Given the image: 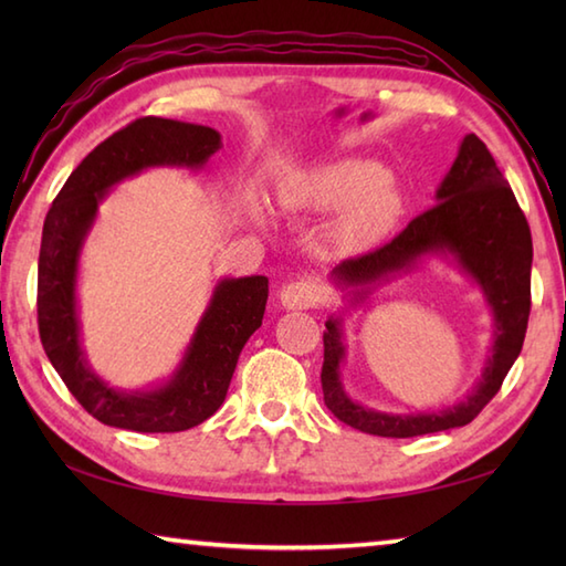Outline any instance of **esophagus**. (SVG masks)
<instances>
[{
    "instance_id": "esophagus-1",
    "label": "esophagus",
    "mask_w": 566,
    "mask_h": 566,
    "mask_svg": "<svg viewBox=\"0 0 566 566\" xmlns=\"http://www.w3.org/2000/svg\"><path fill=\"white\" fill-rule=\"evenodd\" d=\"M280 302L284 308L290 311H302V308H311L321 302V290L314 282L298 280V282H290L282 286L280 292Z\"/></svg>"
}]
</instances>
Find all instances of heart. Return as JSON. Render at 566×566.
<instances>
[{
  "mask_svg": "<svg viewBox=\"0 0 566 566\" xmlns=\"http://www.w3.org/2000/svg\"><path fill=\"white\" fill-rule=\"evenodd\" d=\"M292 209L337 211L328 228V240L340 252L375 248L387 238L403 213V199L384 167L345 158L302 175L286 191Z\"/></svg>",
  "mask_w": 566,
  "mask_h": 566,
  "instance_id": "obj_1",
  "label": "heart"
}]
</instances>
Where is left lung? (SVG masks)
Returning <instances> with one entry per match:
<instances>
[{"mask_svg": "<svg viewBox=\"0 0 566 566\" xmlns=\"http://www.w3.org/2000/svg\"><path fill=\"white\" fill-rule=\"evenodd\" d=\"M436 207L408 223L391 243L333 268L331 280L347 290L350 304L367 302L391 276L411 272L426 258H452L494 316V340L482 377L462 401L438 413H387L350 399L340 381L345 357L343 318L331 316L323 333V401L345 426L379 438H413L472 423L494 399L521 355L531 316V226L503 179L496 160L474 134L464 136L457 158L436 191Z\"/></svg>", "mask_w": 566, "mask_h": 566, "instance_id": "left-lung-1", "label": "left lung"}]
</instances>
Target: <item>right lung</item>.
Masks as SVG:
<instances>
[{
	"instance_id": "obj_1",
	"label": "right lung",
	"mask_w": 566,
	"mask_h": 566,
	"mask_svg": "<svg viewBox=\"0 0 566 566\" xmlns=\"http://www.w3.org/2000/svg\"><path fill=\"white\" fill-rule=\"evenodd\" d=\"M221 148L209 126L146 116L99 143L67 177L45 216L39 255V333L70 394L104 426L179 432L219 411L240 350L262 326L268 276H226L211 294L172 377L158 389H114L87 363L80 338V252L109 189L148 167L201 170Z\"/></svg>"
}]
</instances>
